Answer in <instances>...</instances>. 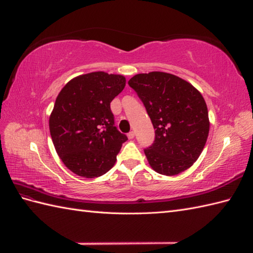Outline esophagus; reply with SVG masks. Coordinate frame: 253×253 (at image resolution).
I'll return each mask as SVG.
<instances>
[{
	"label": "esophagus",
	"instance_id": "esophagus-1",
	"mask_svg": "<svg viewBox=\"0 0 253 253\" xmlns=\"http://www.w3.org/2000/svg\"><path fill=\"white\" fill-rule=\"evenodd\" d=\"M134 135H135V134H134V132H133V131H131V132H128V133H127V137H128V139H133V138H134Z\"/></svg>",
	"mask_w": 253,
	"mask_h": 253
}]
</instances>
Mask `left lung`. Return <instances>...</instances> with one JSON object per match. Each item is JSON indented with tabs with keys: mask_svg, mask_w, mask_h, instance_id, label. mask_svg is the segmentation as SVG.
Wrapping results in <instances>:
<instances>
[{
	"mask_svg": "<svg viewBox=\"0 0 253 253\" xmlns=\"http://www.w3.org/2000/svg\"><path fill=\"white\" fill-rule=\"evenodd\" d=\"M143 102L155 128V141L144 149L159 174L176 175L199 158L209 134V116L203 95L171 74L153 71L128 80Z\"/></svg>",
	"mask_w": 253,
	"mask_h": 253,
	"instance_id": "1",
	"label": "left lung"
}]
</instances>
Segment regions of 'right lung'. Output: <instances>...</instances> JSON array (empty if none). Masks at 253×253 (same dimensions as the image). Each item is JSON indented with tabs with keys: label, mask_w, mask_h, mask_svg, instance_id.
<instances>
[{
	"label": "right lung",
	"mask_w": 253,
	"mask_h": 253,
	"mask_svg": "<svg viewBox=\"0 0 253 253\" xmlns=\"http://www.w3.org/2000/svg\"><path fill=\"white\" fill-rule=\"evenodd\" d=\"M126 78L97 71L76 77L61 88L49 116V132L59 158L77 175L108 172L127 137L115 126L110 103Z\"/></svg>",
	"instance_id": "add662e5"
}]
</instances>
